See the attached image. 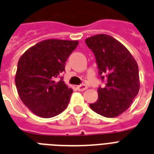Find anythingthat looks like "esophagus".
Here are the masks:
<instances>
[{
	"label": "esophagus",
	"mask_w": 154,
	"mask_h": 154,
	"mask_svg": "<svg viewBox=\"0 0 154 154\" xmlns=\"http://www.w3.org/2000/svg\"><path fill=\"white\" fill-rule=\"evenodd\" d=\"M77 88L78 91H80V92H83V91H85V90L87 89V88H88V87H87L85 85H81L77 86Z\"/></svg>",
	"instance_id": "34e87169"
}]
</instances>
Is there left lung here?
Listing matches in <instances>:
<instances>
[{
	"label": "left lung",
	"mask_w": 154,
	"mask_h": 154,
	"mask_svg": "<svg viewBox=\"0 0 154 154\" xmlns=\"http://www.w3.org/2000/svg\"><path fill=\"white\" fill-rule=\"evenodd\" d=\"M85 42L96 56L100 75L107 77L106 86L98 88V100L90 107L107 118L116 117L131 107L138 93V63L127 47L112 36L99 34L87 38Z\"/></svg>",
	"instance_id": "left-lung-1"
}]
</instances>
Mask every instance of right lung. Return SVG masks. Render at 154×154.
<instances>
[{
    "mask_svg": "<svg viewBox=\"0 0 154 154\" xmlns=\"http://www.w3.org/2000/svg\"><path fill=\"white\" fill-rule=\"evenodd\" d=\"M77 40L47 39L27 49L18 62L15 82L19 97L35 115L51 118L62 113L73 89L56 78L65 71Z\"/></svg>",
    "mask_w": 154,
    "mask_h": 154,
    "instance_id": "right-lung-1",
    "label": "right lung"
}]
</instances>
